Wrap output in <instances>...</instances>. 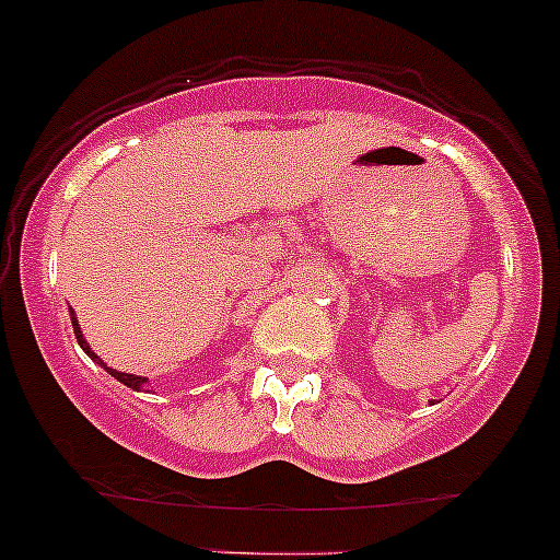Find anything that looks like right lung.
<instances>
[{
	"label": "right lung",
	"instance_id": "right-lung-1",
	"mask_svg": "<svg viewBox=\"0 0 560 560\" xmlns=\"http://www.w3.org/2000/svg\"><path fill=\"white\" fill-rule=\"evenodd\" d=\"M69 311H71V308H69ZM71 327H73V337H77L79 348H82L84 353H88L90 359L95 361V364H101L103 370H106V372L110 374V377H114V380H119V383H121V385H127V388H132V390H143V385L149 383V377H140V374H127V372H119V370H110L108 364H103V359H101V355H97L95 350L90 348V342L84 340L82 329H79V322H77V313H73V311H71Z\"/></svg>",
	"mask_w": 560,
	"mask_h": 560
}]
</instances>
